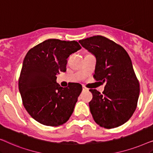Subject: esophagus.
<instances>
[{
  "label": "esophagus",
  "instance_id": "obj_1",
  "mask_svg": "<svg viewBox=\"0 0 153 153\" xmlns=\"http://www.w3.org/2000/svg\"><path fill=\"white\" fill-rule=\"evenodd\" d=\"M82 90H83V91H88V89L87 88H85V86H83H83H82Z\"/></svg>",
  "mask_w": 153,
  "mask_h": 153
}]
</instances>
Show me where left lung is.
Returning a JSON list of instances; mask_svg holds the SVG:
<instances>
[{
  "instance_id": "left-lung-1",
  "label": "left lung",
  "mask_w": 153,
  "mask_h": 153,
  "mask_svg": "<svg viewBox=\"0 0 153 153\" xmlns=\"http://www.w3.org/2000/svg\"><path fill=\"white\" fill-rule=\"evenodd\" d=\"M79 42L96 58L93 77L105 83L103 93L91 89L89 102L94 120L106 129L119 127L132 116L137 106L140 88L128 53L123 47L101 35Z\"/></svg>"
}]
</instances>
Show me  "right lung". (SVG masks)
<instances>
[{
  "instance_id": "obj_1",
  "label": "right lung",
  "mask_w": 153,
  "mask_h": 153,
  "mask_svg": "<svg viewBox=\"0 0 153 153\" xmlns=\"http://www.w3.org/2000/svg\"><path fill=\"white\" fill-rule=\"evenodd\" d=\"M76 41L49 39L28 51L23 62L19 90L25 108L41 124H64L74 111L82 86L74 83L62 88L56 75L66 71L67 58L81 49Z\"/></svg>"
}]
</instances>
